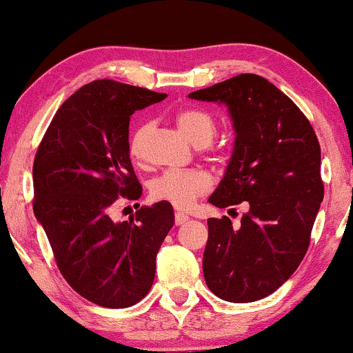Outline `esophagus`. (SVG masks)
<instances>
[{"mask_svg":"<svg viewBox=\"0 0 353 353\" xmlns=\"http://www.w3.org/2000/svg\"><path fill=\"white\" fill-rule=\"evenodd\" d=\"M174 219H176V225H181V224H184V222L189 221V216H188V214H184V212H176Z\"/></svg>","mask_w":353,"mask_h":353,"instance_id":"esophagus-1","label":"esophagus"}]
</instances>
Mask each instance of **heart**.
Wrapping results in <instances>:
<instances>
[{"label": "heart", "instance_id": "b5f03b06", "mask_svg": "<svg viewBox=\"0 0 353 353\" xmlns=\"http://www.w3.org/2000/svg\"><path fill=\"white\" fill-rule=\"evenodd\" d=\"M176 123L196 145H208L217 132L216 119L208 111L199 108L181 109L176 114ZM149 128H151L149 123L137 124L129 137V156L134 161L143 159ZM210 185H212V181L201 169L165 171L151 181L149 194L157 202H165L177 209H189L197 201V197L208 192Z\"/></svg>", "mask_w": 353, "mask_h": 353}]
</instances>
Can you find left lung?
<instances>
[{"instance_id":"8db88e82","label":"left lung","mask_w":353,"mask_h":353,"mask_svg":"<svg viewBox=\"0 0 353 353\" xmlns=\"http://www.w3.org/2000/svg\"><path fill=\"white\" fill-rule=\"evenodd\" d=\"M189 98L228 104L236 129L228 171L209 202L221 209L249 204L239 228L228 216L208 219L205 283L222 301H261L309 249L323 199L319 139L297 104L262 76H234Z\"/></svg>"}]
</instances>
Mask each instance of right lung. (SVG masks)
<instances>
[{
  "label": "right lung",
  "instance_id": "1",
  "mask_svg": "<svg viewBox=\"0 0 353 353\" xmlns=\"http://www.w3.org/2000/svg\"><path fill=\"white\" fill-rule=\"evenodd\" d=\"M165 96L92 81L61 104L36 151L34 216L61 275L96 305L124 309L148 295L156 255L174 225L165 202L141 208L129 221L111 219L119 197L143 194L129 157V117Z\"/></svg>",
  "mask_w": 353,
  "mask_h": 353
}]
</instances>
